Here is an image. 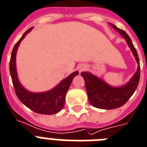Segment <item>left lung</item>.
Wrapping results in <instances>:
<instances>
[{
  "label": "left lung",
  "mask_w": 147,
  "mask_h": 147,
  "mask_svg": "<svg viewBox=\"0 0 147 147\" xmlns=\"http://www.w3.org/2000/svg\"><path fill=\"white\" fill-rule=\"evenodd\" d=\"M110 25L126 40L138 64V67L133 77L126 84L119 87H114L109 85L99 77L90 72L81 73V76L85 81L89 102L92 106L101 109H115L124 105L137 90L140 76L139 57L132 41L124 30L112 25L111 23H110Z\"/></svg>",
  "instance_id": "obj_1"
}]
</instances>
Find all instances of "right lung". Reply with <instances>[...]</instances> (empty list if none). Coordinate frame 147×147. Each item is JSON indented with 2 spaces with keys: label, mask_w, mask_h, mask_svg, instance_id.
I'll return each mask as SVG.
<instances>
[{
  "label": "right lung",
  "mask_w": 147,
  "mask_h": 147,
  "mask_svg": "<svg viewBox=\"0 0 147 147\" xmlns=\"http://www.w3.org/2000/svg\"><path fill=\"white\" fill-rule=\"evenodd\" d=\"M32 27L23 34L20 39L16 42L13 49L10 61V73L12 78L13 85L16 96L23 104L34 112L42 115H54L59 112L65 103L67 92L72 83L75 76L79 74L78 71H75L67 77L60 82L52 90L44 92H32L26 90L18 79L16 66V56L18 47L21 41L25 38L26 34L31 31Z\"/></svg>",
  "instance_id": "1"
}]
</instances>
